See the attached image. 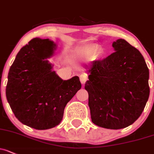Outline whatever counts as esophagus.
I'll list each match as a JSON object with an SVG mask.
<instances>
[{"instance_id":"34e87169","label":"esophagus","mask_w":154,"mask_h":154,"mask_svg":"<svg viewBox=\"0 0 154 154\" xmlns=\"http://www.w3.org/2000/svg\"><path fill=\"white\" fill-rule=\"evenodd\" d=\"M80 80L82 84H85V82L88 80V76H87V74H85V73H82V74H80Z\"/></svg>"}]
</instances>
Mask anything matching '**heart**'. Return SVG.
<instances>
[{"label":"heart","mask_w":154,"mask_h":154,"mask_svg":"<svg viewBox=\"0 0 154 154\" xmlns=\"http://www.w3.org/2000/svg\"><path fill=\"white\" fill-rule=\"evenodd\" d=\"M101 52V47L96 43H91L77 51V56L85 60H91Z\"/></svg>","instance_id":"obj_1"}]
</instances>
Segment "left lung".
I'll list each match as a JSON object with an SVG mask.
<instances>
[{
	"mask_svg": "<svg viewBox=\"0 0 154 154\" xmlns=\"http://www.w3.org/2000/svg\"><path fill=\"white\" fill-rule=\"evenodd\" d=\"M115 52L88 67V106L94 124L121 129L142 114L150 94L149 69L138 49L123 39L112 44Z\"/></svg>",
	"mask_w": 154,
	"mask_h": 154,
	"instance_id": "left-lung-1",
	"label": "left lung"
}]
</instances>
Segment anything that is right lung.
Masks as SVG:
<instances>
[{"mask_svg":"<svg viewBox=\"0 0 154 154\" xmlns=\"http://www.w3.org/2000/svg\"><path fill=\"white\" fill-rule=\"evenodd\" d=\"M56 45L48 39L34 38L21 48L9 69L7 101L23 124L46 130L60 123L66 104L81 88L77 76L63 80L47 58Z\"/></svg>","mask_w":154,"mask_h":154,"instance_id":"obj_1","label":"right lung"}]
</instances>
